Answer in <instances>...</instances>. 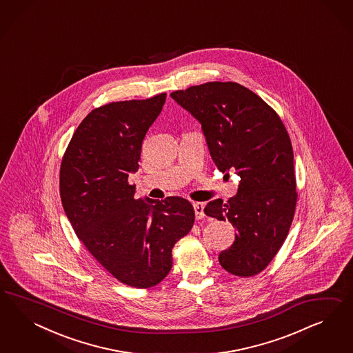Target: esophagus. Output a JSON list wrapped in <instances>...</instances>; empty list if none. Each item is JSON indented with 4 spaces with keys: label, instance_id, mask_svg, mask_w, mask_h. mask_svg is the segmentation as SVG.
<instances>
[{
    "label": "esophagus",
    "instance_id": "esophagus-1",
    "mask_svg": "<svg viewBox=\"0 0 353 353\" xmlns=\"http://www.w3.org/2000/svg\"><path fill=\"white\" fill-rule=\"evenodd\" d=\"M194 211H195V219L202 220L204 217V204L201 202L194 203Z\"/></svg>",
    "mask_w": 353,
    "mask_h": 353
}]
</instances>
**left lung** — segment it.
<instances>
[{
	"instance_id": "8db88e82",
	"label": "left lung",
	"mask_w": 353,
	"mask_h": 353,
	"mask_svg": "<svg viewBox=\"0 0 353 353\" xmlns=\"http://www.w3.org/2000/svg\"><path fill=\"white\" fill-rule=\"evenodd\" d=\"M171 97L196 119L216 167L241 177L234 198L214 199L204 214L228 220L235 241L221 251L226 272L252 277L277 255L289 234L298 192L289 133L277 112L246 86L212 81ZM225 174V176H226Z\"/></svg>"
}]
</instances>
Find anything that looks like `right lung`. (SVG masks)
I'll return each mask as SVG.
<instances>
[{
  "instance_id": "add662e5",
  "label": "right lung",
  "mask_w": 353,
  "mask_h": 353,
  "mask_svg": "<svg viewBox=\"0 0 353 353\" xmlns=\"http://www.w3.org/2000/svg\"><path fill=\"white\" fill-rule=\"evenodd\" d=\"M165 97L97 107L76 129L61 163V199L77 238L108 273L136 289L167 277L172 248L195 220L189 201L136 199V185L128 182Z\"/></svg>"
}]
</instances>
